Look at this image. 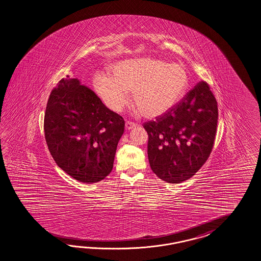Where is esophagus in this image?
Masks as SVG:
<instances>
[{
    "label": "esophagus",
    "instance_id": "esophagus-1",
    "mask_svg": "<svg viewBox=\"0 0 261 261\" xmlns=\"http://www.w3.org/2000/svg\"><path fill=\"white\" fill-rule=\"evenodd\" d=\"M136 126H138V124L135 123V122H132V121H126L125 122V128H126L127 130H131V129H133Z\"/></svg>",
    "mask_w": 261,
    "mask_h": 261
}]
</instances>
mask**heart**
Returning <instances> with one entry per match:
<instances>
[{
    "mask_svg": "<svg viewBox=\"0 0 261 261\" xmlns=\"http://www.w3.org/2000/svg\"><path fill=\"white\" fill-rule=\"evenodd\" d=\"M96 91L106 106L120 112L128 102L129 91L133 101L145 118H155L176 106L186 94L189 76L180 64L138 58L114 65L108 74L94 77Z\"/></svg>",
    "mask_w": 261,
    "mask_h": 261,
    "instance_id": "b5f03b06",
    "label": "heart"
}]
</instances>
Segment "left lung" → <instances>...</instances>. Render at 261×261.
I'll use <instances>...</instances> for the list:
<instances>
[{
    "label": "left lung",
    "mask_w": 261,
    "mask_h": 261,
    "mask_svg": "<svg viewBox=\"0 0 261 261\" xmlns=\"http://www.w3.org/2000/svg\"><path fill=\"white\" fill-rule=\"evenodd\" d=\"M218 118L209 85L199 82L169 111L143 123L149 163L155 175L168 184L194 176L211 154Z\"/></svg>",
    "instance_id": "obj_1"
}]
</instances>
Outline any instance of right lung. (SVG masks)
<instances>
[{
    "label": "right lung",
    "mask_w": 261,
    "mask_h": 261,
    "mask_svg": "<svg viewBox=\"0 0 261 261\" xmlns=\"http://www.w3.org/2000/svg\"><path fill=\"white\" fill-rule=\"evenodd\" d=\"M124 124L90 88L67 76L50 93L43 129L58 166L81 182L96 184L112 171Z\"/></svg>",
    "instance_id": "add662e5"
}]
</instances>
